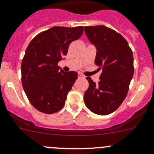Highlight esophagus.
Segmentation results:
<instances>
[{"instance_id":"obj_1","label":"esophagus","mask_w":154,"mask_h":154,"mask_svg":"<svg viewBox=\"0 0 154 154\" xmlns=\"http://www.w3.org/2000/svg\"><path fill=\"white\" fill-rule=\"evenodd\" d=\"M81 77H84V76L80 73H78V78H81Z\"/></svg>"}]
</instances>
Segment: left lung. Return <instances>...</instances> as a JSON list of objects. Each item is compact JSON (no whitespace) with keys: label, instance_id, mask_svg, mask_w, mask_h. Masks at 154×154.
Returning <instances> with one entry per match:
<instances>
[{"label":"left lung","instance_id":"left-lung-1","mask_svg":"<svg viewBox=\"0 0 154 154\" xmlns=\"http://www.w3.org/2000/svg\"><path fill=\"white\" fill-rule=\"evenodd\" d=\"M88 40L97 48L95 65L102 69L96 84L87 77L89 86L84 102L92 112L106 116L116 111L125 99L134 74L133 51L120 33L103 25L85 27Z\"/></svg>","mask_w":154,"mask_h":154}]
</instances>
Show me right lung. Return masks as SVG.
I'll list each match as a JSON object with an SVG mask.
<instances>
[{
    "label": "right lung",
    "instance_id": "right-lung-1",
    "mask_svg": "<svg viewBox=\"0 0 154 154\" xmlns=\"http://www.w3.org/2000/svg\"><path fill=\"white\" fill-rule=\"evenodd\" d=\"M83 32V26L53 27L35 35L27 46L21 62V83L29 103L41 112L53 114L64 106L77 73L60 70L58 63Z\"/></svg>",
    "mask_w": 154,
    "mask_h": 154
}]
</instances>
